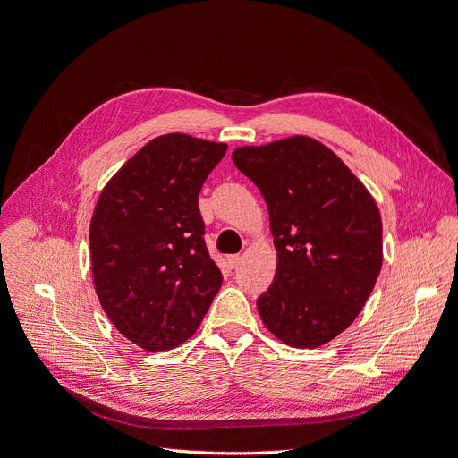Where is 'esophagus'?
Returning <instances> with one entry per match:
<instances>
[{"label":"esophagus","instance_id":"34e87169","mask_svg":"<svg viewBox=\"0 0 458 458\" xmlns=\"http://www.w3.org/2000/svg\"><path fill=\"white\" fill-rule=\"evenodd\" d=\"M241 259H242L241 255H229V257H227V263H229L231 268H236L238 263H241Z\"/></svg>","mask_w":458,"mask_h":458}]
</instances>
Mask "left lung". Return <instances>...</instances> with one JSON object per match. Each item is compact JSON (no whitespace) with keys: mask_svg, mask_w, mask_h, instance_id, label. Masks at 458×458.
Segmentation results:
<instances>
[{"mask_svg":"<svg viewBox=\"0 0 458 458\" xmlns=\"http://www.w3.org/2000/svg\"><path fill=\"white\" fill-rule=\"evenodd\" d=\"M233 162L263 193L277 255L260 318L289 346L330 343L356 320L382 268L377 201L310 136L238 147Z\"/></svg>","mask_w":458,"mask_h":458,"instance_id":"obj_1","label":"left lung"}]
</instances>
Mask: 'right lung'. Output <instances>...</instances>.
Instances as JSON below:
<instances>
[{"label": "right lung", "mask_w": 458, "mask_h": 458, "mask_svg": "<svg viewBox=\"0 0 458 458\" xmlns=\"http://www.w3.org/2000/svg\"><path fill=\"white\" fill-rule=\"evenodd\" d=\"M225 150V143L164 134L100 191L89 229L95 291L119 334L143 351L190 339L222 287L198 198Z\"/></svg>", "instance_id": "1"}]
</instances>
